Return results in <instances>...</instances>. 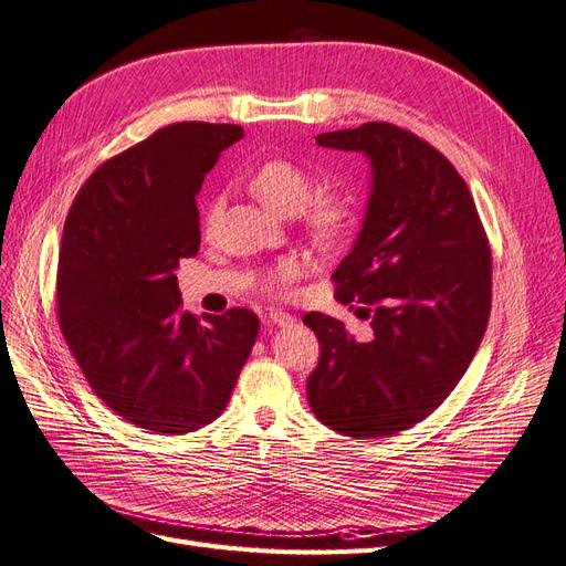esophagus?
<instances>
[{
	"label": "esophagus",
	"instance_id": "34e87169",
	"mask_svg": "<svg viewBox=\"0 0 566 566\" xmlns=\"http://www.w3.org/2000/svg\"><path fill=\"white\" fill-rule=\"evenodd\" d=\"M266 321H269L271 325H276V327H290L292 323H295V316L287 314V311H281V308H271Z\"/></svg>",
	"mask_w": 566,
	"mask_h": 566
}]
</instances>
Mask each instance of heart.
<instances>
[{
  "mask_svg": "<svg viewBox=\"0 0 566 566\" xmlns=\"http://www.w3.org/2000/svg\"><path fill=\"white\" fill-rule=\"evenodd\" d=\"M250 191L260 203L279 218H295L306 208V222L314 237L323 243H335L346 237L354 224V203L337 191H327L316 197L311 205V178L304 168L285 159H271L262 164L248 180ZM218 203L210 208L208 220L212 222ZM300 276V262L283 260L266 274L264 283L269 290H283Z\"/></svg>",
  "mask_w": 566,
  "mask_h": 566,
  "instance_id": "heart-1",
  "label": "heart"
}]
</instances>
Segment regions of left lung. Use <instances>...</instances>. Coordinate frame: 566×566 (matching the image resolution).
Segmentation results:
<instances>
[{"label":"left lung","mask_w":566,"mask_h":566,"mask_svg":"<svg viewBox=\"0 0 566 566\" xmlns=\"http://www.w3.org/2000/svg\"><path fill=\"white\" fill-rule=\"evenodd\" d=\"M316 143L369 164L363 224L333 274L342 304H365L369 333L358 339L333 316H304L321 342L306 398L337 433L394 436L469 369L490 321L492 252L463 178L415 133L369 122Z\"/></svg>","instance_id":"1"}]
</instances>
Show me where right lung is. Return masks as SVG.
<instances>
[{
  "label": "right lung",
  "mask_w": 566,
  "mask_h": 566,
  "mask_svg": "<svg viewBox=\"0 0 566 566\" xmlns=\"http://www.w3.org/2000/svg\"><path fill=\"white\" fill-rule=\"evenodd\" d=\"M233 124H172L97 168L76 193L57 262V316L95 396L154 433L182 436L222 415L260 318L199 321L175 271L201 243L197 193Z\"/></svg>",
  "instance_id": "add662e5"
}]
</instances>
